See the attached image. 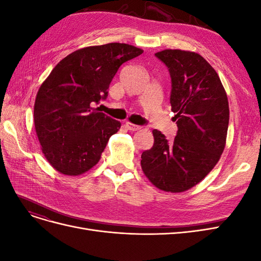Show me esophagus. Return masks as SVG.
<instances>
[{"instance_id": "obj_1", "label": "esophagus", "mask_w": 261, "mask_h": 261, "mask_svg": "<svg viewBox=\"0 0 261 261\" xmlns=\"http://www.w3.org/2000/svg\"><path fill=\"white\" fill-rule=\"evenodd\" d=\"M125 126H126V128L127 129H129V130H138V129H140L141 127L139 125H135V124H132V123H129V122H126L125 123Z\"/></svg>"}]
</instances>
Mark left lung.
I'll return each instance as SVG.
<instances>
[{"mask_svg": "<svg viewBox=\"0 0 261 261\" xmlns=\"http://www.w3.org/2000/svg\"><path fill=\"white\" fill-rule=\"evenodd\" d=\"M154 55L170 73L177 133L169 143L153 129V146L143 152L140 163L155 187L179 193L198 184L218 163L226 140L228 102L217 72L201 55L181 50Z\"/></svg>", "mask_w": 261, "mask_h": 261, "instance_id": "8db88e82", "label": "left lung"}]
</instances>
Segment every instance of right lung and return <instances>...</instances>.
Instances as JSON below:
<instances>
[{"mask_svg": "<svg viewBox=\"0 0 261 261\" xmlns=\"http://www.w3.org/2000/svg\"><path fill=\"white\" fill-rule=\"evenodd\" d=\"M144 51L125 43L77 50L53 68L37 93L35 127L46 160L66 175H80L96 165L121 123L92 108L123 63Z\"/></svg>", "mask_w": 261, "mask_h": 261, "instance_id": "right-lung-1", "label": "right lung"}]
</instances>
